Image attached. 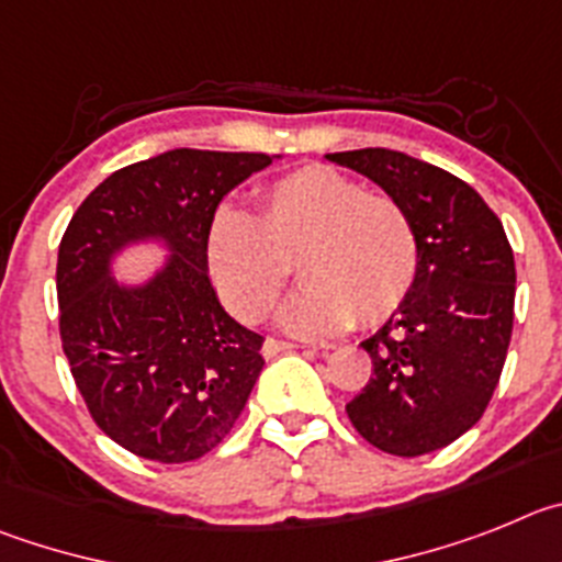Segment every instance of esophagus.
Segmentation results:
<instances>
[{
  "label": "esophagus",
  "instance_id": "34e87169",
  "mask_svg": "<svg viewBox=\"0 0 562 562\" xmlns=\"http://www.w3.org/2000/svg\"><path fill=\"white\" fill-rule=\"evenodd\" d=\"M296 347H300V344L280 341V338H266V344H262V356H266V358H274V356H280V352L296 350Z\"/></svg>",
  "mask_w": 562,
  "mask_h": 562
}]
</instances>
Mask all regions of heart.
Masks as SVG:
<instances>
[{"label":"heart","instance_id":"heart-1","mask_svg":"<svg viewBox=\"0 0 562 562\" xmlns=\"http://www.w3.org/2000/svg\"><path fill=\"white\" fill-rule=\"evenodd\" d=\"M206 262L244 322L269 316L296 262L305 285L282 311V325L327 336L352 318L375 327L401 311L417 282L419 244L401 201L311 165L271 181L257 199V218L232 206L215 212Z\"/></svg>","mask_w":562,"mask_h":562}]
</instances>
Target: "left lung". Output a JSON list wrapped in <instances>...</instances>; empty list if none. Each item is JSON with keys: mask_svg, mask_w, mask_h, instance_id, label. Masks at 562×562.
Wrapping results in <instances>:
<instances>
[{"mask_svg": "<svg viewBox=\"0 0 562 562\" xmlns=\"http://www.w3.org/2000/svg\"><path fill=\"white\" fill-rule=\"evenodd\" d=\"M401 201L417 229L419 269L408 300L361 341L372 378L347 403L369 445L423 457L482 419L515 316V260L482 195L448 170L389 148L327 154Z\"/></svg>", "mask_w": 562, "mask_h": 562, "instance_id": "8db88e82", "label": "left lung"}]
</instances>
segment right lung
Here are the masks:
<instances>
[{
  "instance_id": "1",
  "label": "right lung",
  "mask_w": 562,
  "mask_h": 562,
  "mask_svg": "<svg viewBox=\"0 0 562 562\" xmlns=\"http://www.w3.org/2000/svg\"><path fill=\"white\" fill-rule=\"evenodd\" d=\"M269 154L176 148L111 173L86 195L58 246V327L86 408L125 451L161 464L224 442L262 369V336L224 311L206 271L221 199ZM159 239L171 257L143 286L110 262Z\"/></svg>"
}]
</instances>
